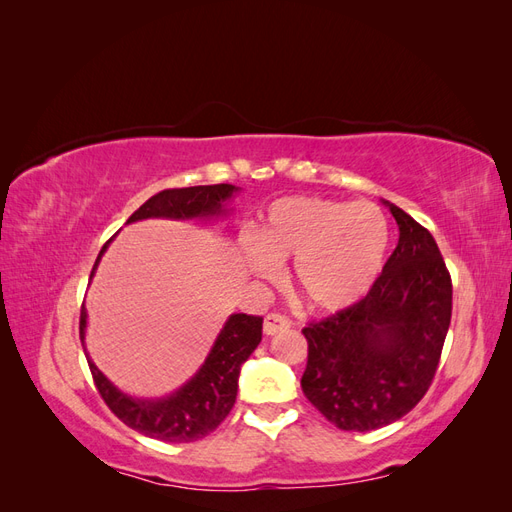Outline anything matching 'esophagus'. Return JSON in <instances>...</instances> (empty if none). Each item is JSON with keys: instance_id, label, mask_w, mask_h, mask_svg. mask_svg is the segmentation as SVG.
Returning a JSON list of instances; mask_svg holds the SVG:
<instances>
[{"instance_id": "obj_1", "label": "esophagus", "mask_w": 512, "mask_h": 512, "mask_svg": "<svg viewBox=\"0 0 512 512\" xmlns=\"http://www.w3.org/2000/svg\"><path fill=\"white\" fill-rule=\"evenodd\" d=\"M290 327L288 318L280 316V314H269L265 316V324H262V331H265V335H275L280 331H286Z\"/></svg>"}]
</instances>
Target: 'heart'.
<instances>
[{
  "label": "heart",
  "mask_w": 512,
  "mask_h": 512,
  "mask_svg": "<svg viewBox=\"0 0 512 512\" xmlns=\"http://www.w3.org/2000/svg\"><path fill=\"white\" fill-rule=\"evenodd\" d=\"M389 239V222L376 205L284 196L262 213L258 235L239 237V254L258 280H275L282 262L294 260L301 299L318 312H337L374 286Z\"/></svg>",
  "instance_id": "obj_1"
}]
</instances>
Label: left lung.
<instances>
[{"label":"left lung","mask_w":512,"mask_h":512,"mask_svg":"<svg viewBox=\"0 0 512 512\" xmlns=\"http://www.w3.org/2000/svg\"><path fill=\"white\" fill-rule=\"evenodd\" d=\"M399 241L367 297L303 329L305 397L344 431L399 421L427 393L453 312V284L431 232L382 200Z\"/></svg>","instance_id":"left-lung-1"}]
</instances>
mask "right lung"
<instances>
[{"instance_id": "right-lung-1", "label": "right lung", "mask_w": 512, "mask_h": 512, "mask_svg": "<svg viewBox=\"0 0 512 512\" xmlns=\"http://www.w3.org/2000/svg\"><path fill=\"white\" fill-rule=\"evenodd\" d=\"M241 188L230 183L194 185V188L164 190L151 196L145 205L138 207L126 224L141 220H175V222H211L230 215L232 198ZM115 239V237H113ZM108 239L100 250L96 265L91 269L94 277L100 260L111 245ZM89 277V280H91ZM81 344L87 356L91 376L98 386L106 406L115 412L128 427L143 436L156 438L170 444H183L205 438L218 427L235 406L241 365L250 359L262 339V318L247 314H230L220 329L218 337L205 356V363L196 374L185 380L179 389L162 397H136L121 391L108 380L91 359L85 346L87 309L81 307Z\"/></svg>"}]
</instances>
